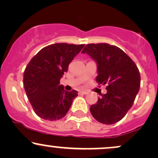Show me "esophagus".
Wrapping results in <instances>:
<instances>
[{
    "label": "esophagus",
    "instance_id": "esophagus-1",
    "mask_svg": "<svg viewBox=\"0 0 158 158\" xmlns=\"http://www.w3.org/2000/svg\"><path fill=\"white\" fill-rule=\"evenodd\" d=\"M87 94V91H85V90L80 91V92H79V94H81V95H86Z\"/></svg>",
    "mask_w": 158,
    "mask_h": 158
}]
</instances>
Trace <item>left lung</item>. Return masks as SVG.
<instances>
[{"label":"left lung","instance_id":"8db88e82","mask_svg":"<svg viewBox=\"0 0 158 158\" xmlns=\"http://www.w3.org/2000/svg\"><path fill=\"white\" fill-rule=\"evenodd\" d=\"M81 53L96 62V81L108 85L107 94L91 105L90 113L98 122L113 124L125 116L134 103L140 85L138 68L121 48L107 43L88 44Z\"/></svg>","mask_w":158,"mask_h":158}]
</instances>
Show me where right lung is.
Instances as JSON below:
<instances>
[{"label": "right lung", "mask_w": 158, "mask_h": 158, "mask_svg": "<svg viewBox=\"0 0 158 158\" xmlns=\"http://www.w3.org/2000/svg\"><path fill=\"white\" fill-rule=\"evenodd\" d=\"M85 45L55 43L41 49L23 73V85L32 107L41 118L56 121L69 110L77 90L66 91L60 85L68 65Z\"/></svg>", "instance_id": "obj_1"}]
</instances>
